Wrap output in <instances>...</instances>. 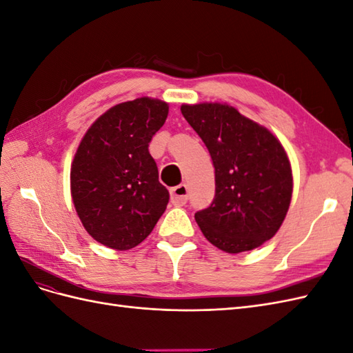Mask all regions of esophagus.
<instances>
[{"mask_svg":"<svg viewBox=\"0 0 353 353\" xmlns=\"http://www.w3.org/2000/svg\"><path fill=\"white\" fill-rule=\"evenodd\" d=\"M170 201L175 206H184L188 201V187L185 184H179L178 187L172 188V191H170Z\"/></svg>","mask_w":353,"mask_h":353,"instance_id":"obj_1","label":"esophagus"}]
</instances>
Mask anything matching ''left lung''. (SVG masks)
<instances>
[{"label": "left lung", "instance_id": "1", "mask_svg": "<svg viewBox=\"0 0 353 353\" xmlns=\"http://www.w3.org/2000/svg\"><path fill=\"white\" fill-rule=\"evenodd\" d=\"M181 113L208 147L215 168V199L194 218L213 245L227 253L272 239L290 208V160L268 128L227 103L183 104Z\"/></svg>", "mask_w": 353, "mask_h": 353}]
</instances>
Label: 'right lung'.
Masks as SVG:
<instances>
[{
    "label": "right lung",
    "mask_w": 353,
    "mask_h": 353,
    "mask_svg": "<svg viewBox=\"0 0 353 353\" xmlns=\"http://www.w3.org/2000/svg\"><path fill=\"white\" fill-rule=\"evenodd\" d=\"M168 113V103L150 97L116 104L88 128L74 153V209L90 236L110 249L140 244L166 209L169 193L148 143Z\"/></svg>",
    "instance_id": "right-lung-1"
}]
</instances>
